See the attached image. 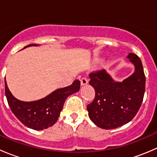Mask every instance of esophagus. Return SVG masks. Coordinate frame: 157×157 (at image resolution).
I'll list each match as a JSON object with an SVG mask.
<instances>
[{
	"instance_id": "1",
	"label": "esophagus",
	"mask_w": 157,
	"mask_h": 157,
	"mask_svg": "<svg viewBox=\"0 0 157 157\" xmlns=\"http://www.w3.org/2000/svg\"><path fill=\"white\" fill-rule=\"evenodd\" d=\"M80 83H81V86H86L88 83V80L84 77V78H82L81 80H80Z\"/></svg>"
}]
</instances>
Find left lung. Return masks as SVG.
Returning a JSON list of instances; mask_svg holds the SVG:
<instances>
[{
  "label": "left lung",
  "mask_w": 157,
  "mask_h": 157,
  "mask_svg": "<svg viewBox=\"0 0 157 157\" xmlns=\"http://www.w3.org/2000/svg\"><path fill=\"white\" fill-rule=\"evenodd\" d=\"M134 72L122 82L115 81L105 70L91 73L90 84L94 88V100L87 105L90 120L98 127L114 129L131 121L140 108L145 92L142 62L137 55L127 56Z\"/></svg>",
  "instance_id": "8db88e82"
}]
</instances>
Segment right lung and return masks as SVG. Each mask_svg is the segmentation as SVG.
<instances>
[{"instance_id": "1", "label": "right lung", "mask_w": 157, "mask_h": 157, "mask_svg": "<svg viewBox=\"0 0 157 157\" xmlns=\"http://www.w3.org/2000/svg\"><path fill=\"white\" fill-rule=\"evenodd\" d=\"M30 46H39L31 44ZM80 81L76 80L71 86L58 89L45 98L33 102H23L14 97L9 90L5 80V95L7 102L16 117L26 127L33 130L46 129L56 123L66 99L79 91Z\"/></svg>"}]
</instances>
